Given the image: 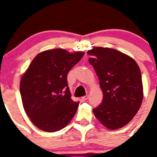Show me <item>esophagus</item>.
Listing matches in <instances>:
<instances>
[{
	"instance_id": "1",
	"label": "esophagus",
	"mask_w": 157,
	"mask_h": 157,
	"mask_svg": "<svg viewBox=\"0 0 157 157\" xmlns=\"http://www.w3.org/2000/svg\"><path fill=\"white\" fill-rule=\"evenodd\" d=\"M88 98H89V96L88 95H86V96H84V97H82V101H86L87 99H88Z\"/></svg>"
}]
</instances>
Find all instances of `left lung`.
Returning a JSON list of instances; mask_svg holds the SVG:
<instances>
[{
    "label": "left lung",
    "mask_w": 157,
    "mask_h": 157,
    "mask_svg": "<svg viewBox=\"0 0 157 157\" xmlns=\"http://www.w3.org/2000/svg\"><path fill=\"white\" fill-rule=\"evenodd\" d=\"M103 92L95 117L109 130L123 127L132 120L143 100L139 67L134 59L114 48L94 47L88 51Z\"/></svg>",
    "instance_id": "1"
}]
</instances>
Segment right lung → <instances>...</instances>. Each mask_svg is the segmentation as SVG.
Here are the masks:
<instances>
[{
	"label": "right lung",
	"mask_w": 157,
	"mask_h": 157,
	"mask_svg": "<svg viewBox=\"0 0 157 157\" xmlns=\"http://www.w3.org/2000/svg\"><path fill=\"white\" fill-rule=\"evenodd\" d=\"M84 52L55 48L40 52L20 81L24 110L32 123L46 132L64 128L75 115L79 102L72 101L67 76Z\"/></svg>",
	"instance_id": "obj_1"
}]
</instances>
